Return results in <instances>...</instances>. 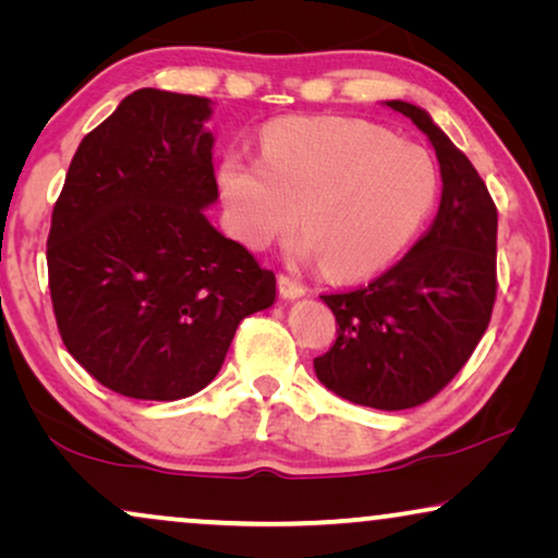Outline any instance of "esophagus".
Here are the masks:
<instances>
[{
    "mask_svg": "<svg viewBox=\"0 0 558 558\" xmlns=\"http://www.w3.org/2000/svg\"><path fill=\"white\" fill-rule=\"evenodd\" d=\"M277 281H279V292H281V296H287V300H296V296L304 294V287L300 284V281L292 279V277H289V274H284V271H279Z\"/></svg>",
    "mask_w": 558,
    "mask_h": 558,
    "instance_id": "obj_1",
    "label": "esophagus"
}]
</instances>
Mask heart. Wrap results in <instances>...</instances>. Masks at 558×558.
<instances>
[{
    "label": "heart",
    "mask_w": 558,
    "mask_h": 558,
    "mask_svg": "<svg viewBox=\"0 0 558 558\" xmlns=\"http://www.w3.org/2000/svg\"><path fill=\"white\" fill-rule=\"evenodd\" d=\"M231 226L251 248L269 246L300 218L304 256L332 279H363L396 262L439 195L429 151L361 119H284L262 159L231 151L218 167Z\"/></svg>",
    "instance_id": "obj_1"
}]
</instances>
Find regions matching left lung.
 <instances>
[{
  "label": "left lung",
  "mask_w": 558,
  "mask_h": 558,
  "mask_svg": "<svg viewBox=\"0 0 558 558\" xmlns=\"http://www.w3.org/2000/svg\"><path fill=\"white\" fill-rule=\"evenodd\" d=\"M429 136L439 159L437 218L407 256L371 284L323 294L335 342L317 378L342 399L380 411L422 407L475 353L498 294V208L475 167L429 113L388 101Z\"/></svg>",
  "instance_id": "8db88e82"
}]
</instances>
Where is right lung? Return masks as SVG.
Instances as JSON below:
<instances>
[{
	"label": "right lung",
	"instance_id": "add662e5",
	"mask_svg": "<svg viewBox=\"0 0 558 558\" xmlns=\"http://www.w3.org/2000/svg\"><path fill=\"white\" fill-rule=\"evenodd\" d=\"M208 98L134 90L83 136L52 208L48 284L68 353L113 393L210 384L277 277L203 216L216 203Z\"/></svg>",
	"mask_w": 558,
	"mask_h": 558
}]
</instances>
